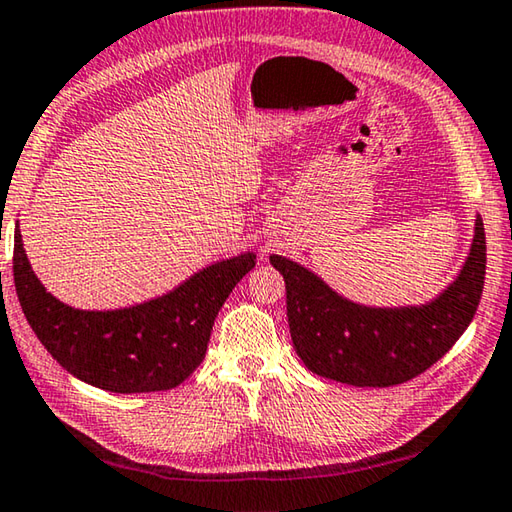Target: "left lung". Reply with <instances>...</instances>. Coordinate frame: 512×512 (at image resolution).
I'll return each mask as SVG.
<instances>
[{
	"label": "left lung",
	"instance_id": "1",
	"mask_svg": "<svg viewBox=\"0 0 512 512\" xmlns=\"http://www.w3.org/2000/svg\"><path fill=\"white\" fill-rule=\"evenodd\" d=\"M294 351L312 373L353 387H393L456 344L479 308L486 281V231L477 218L468 261L441 297L420 308H364L339 297L306 267L281 256Z\"/></svg>",
	"mask_w": 512,
	"mask_h": 512
}]
</instances>
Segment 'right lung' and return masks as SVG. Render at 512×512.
Segmentation results:
<instances>
[{"label": "right lung", "instance_id": "1", "mask_svg": "<svg viewBox=\"0 0 512 512\" xmlns=\"http://www.w3.org/2000/svg\"><path fill=\"white\" fill-rule=\"evenodd\" d=\"M254 254L220 261L173 292L141 306L89 312L60 303L42 288L15 233L13 279L24 317L62 369L112 393L166 391L204 360L213 321Z\"/></svg>", "mask_w": 512, "mask_h": 512}]
</instances>
